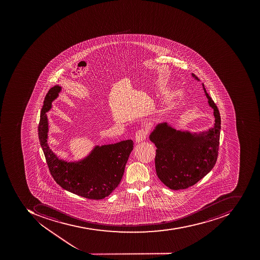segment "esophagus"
I'll return each instance as SVG.
<instances>
[{
  "label": "esophagus",
  "instance_id": "34e87169",
  "mask_svg": "<svg viewBox=\"0 0 260 260\" xmlns=\"http://www.w3.org/2000/svg\"><path fill=\"white\" fill-rule=\"evenodd\" d=\"M147 135V132L145 129H141L139 131H137L135 134V141L137 142H141L142 141L145 140Z\"/></svg>",
  "mask_w": 260,
  "mask_h": 260
}]
</instances>
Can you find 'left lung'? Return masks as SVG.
<instances>
[{
	"label": "left lung",
	"mask_w": 260,
	"mask_h": 260,
	"mask_svg": "<svg viewBox=\"0 0 260 260\" xmlns=\"http://www.w3.org/2000/svg\"><path fill=\"white\" fill-rule=\"evenodd\" d=\"M196 80L199 79L191 74ZM208 104L214 110V127L191 133L177 131L168 122L157 124L149 135L155 144V168L157 177L173 190L185 189L206 176L216 165L219 150L221 119L219 110L207 93Z\"/></svg>",
	"instance_id": "left-lung-1"
}]
</instances>
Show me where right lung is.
Listing matches in <instances>:
<instances>
[{
	"mask_svg": "<svg viewBox=\"0 0 260 260\" xmlns=\"http://www.w3.org/2000/svg\"><path fill=\"white\" fill-rule=\"evenodd\" d=\"M61 87L48 90L41 113L38 135L49 171L55 182L63 189L87 199L101 200L118 187L133 150L132 140L95 146L87 157L78 161L59 159L48 144V119L46 113L59 96Z\"/></svg>",
	"mask_w": 260,
	"mask_h": 260,
	"instance_id": "1",
	"label": "right lung"
}]
</instances>
